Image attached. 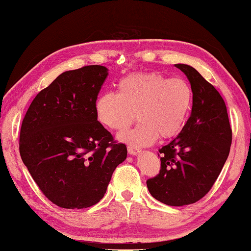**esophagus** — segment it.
<instances>
[{"mask_svg":"<svg viewBox=\"0 0 251 251\" xmlns=\"http://www.w3.org/2000/svg\"><path fill=\"white\" fill-rule=\"evenodd\" d=\"M127 150H128V153L131 154V156H136V154L139 153V149L133 147V146H128V147H127Z\"/></svg>","mask_w":251,"mask_h":251,"instance_id":"esophagus-1","label":"esophagus"}]
</instances>
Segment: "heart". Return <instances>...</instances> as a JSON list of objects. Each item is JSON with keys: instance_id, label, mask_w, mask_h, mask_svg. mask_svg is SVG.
Listing matches in <instances>:
<instances>
[{"instance_id": "1", "label": "heart", "mask_w": 251, "mask_h": 251, "mask_svg": "<svg viewBox=\"0 0 251 251\" xmlns=\"http://www.w3.org/2000/svg\"><path fill=\"white\" fill-rule=\"evenodd\" d=\"M194 92L188 81L168 78L161 72H137L118 82V93L104 92L95 103L99 122L113 130H123L135 121L134 128L120 139L135 146L152 144L158 137L180 134L192 112Z\"/></svg>"}]
</instances>
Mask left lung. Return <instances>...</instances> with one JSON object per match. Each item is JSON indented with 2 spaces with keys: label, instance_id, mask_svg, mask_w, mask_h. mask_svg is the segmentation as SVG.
<instances>
[{
  "label": "left lung",
  "instance_id": "left-lung-1",
  "mask_svg": "<svg viewBox=\"0 0 251 251\" xmlns=\"http://www.w3.org/2000/svg\"><path fill=\"white\" fill-rule=\"evenodd\" d=\"M175 66L193 89L192 112L181 133L159 149L160 171L147 180V188L161 203L183 206L198 202L212 189L229 154L233 133L218 91L193 67Z\"/></svg>",
  "mask_w": 251,
  "mask_h": 251
}]
</instances>
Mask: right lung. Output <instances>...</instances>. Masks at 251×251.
I'll use <instances>...</instances> for the list:
<instances>
[{
  "mask_svg": "<svg viewBox=\"0 0 251 251\" xmlns=\"http://www.w3.org/2000/svg\"><path fill=\"white\" fill-rule=\"evenodd\" d=\"M85 66L57 76L33 100L22 123L20 153L38 188L62 208L103 199L127 148L98 121L95 103L107 76Z\"/></svg>",
  "mask_w": 251,
  "mask_h": 251,
  "instance_id": "1",
  "label": "right lung"
}]
</instances>
